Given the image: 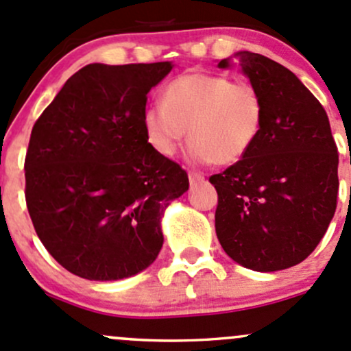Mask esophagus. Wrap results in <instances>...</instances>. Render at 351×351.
I'll return each instance as SVG.
<instances>
[{
  "mask_svg": "<svg viewBox=\"0 0 351 351\" xmlns=\"http://www.w3.org/2000/svg\"><path fill=\"white\" fill-rule=\"evenodd\" d=\"M188 178H190L191 185H197V183L204 182L205 175L202 171H190V173H188Z\"/></svg>",
  "mask_w": 351,
  "mask_h": 351,
  "instance_id": "34e87169",
  "label": "esophagus"
}]
</instances>
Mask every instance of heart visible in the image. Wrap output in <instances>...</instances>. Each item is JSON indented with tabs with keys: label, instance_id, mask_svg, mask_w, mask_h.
Returning <instances> with one entry per match:
<instances>
[{
	"label": "heart",
	"instance_id": "obj_1",
	"mask_svg": "<svg viewBox=\"0 0 351 351\" xmlns=\"http://www.w3.org/2000/svg\"><path fill=\"white\" fill-rule=\"evenodd\" d=\"M264 104L249 84L212 73H185L165 87L163 102L145 110L147 141L173 156L190 129L195 160L232 165L250 151L261 132Z\"/></svg>",
	"mask_w": 351,
	"mask_h": 351
}]
</instances>
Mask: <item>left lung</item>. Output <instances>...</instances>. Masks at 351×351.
<instances>
[{
	"instance_id": "left-lung-1",
	"label": "left lung",
	"mask_w": 351,
	"mask_h": 351,
	"mask_svg": "<svg viewBox=\"0 0 351 351\" xmlns=\"http://www.w3.org/2000/svg\"><path fill=\"white\" fill-rule=\"evenodd\" d=\"M237 57L264 119L249 153L210 176L217 237L243 267L281 271L302 263L326 234L340 186L338 147L326 110L291 70L259 53Z\"/></svg>"
}]
</instances>
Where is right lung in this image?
I'll return each mask as SVG.
<instances>
[{
  "label": "right lung",
  "instance_id": "right-lung-1",
  "mask_svg": "<svg viewBox=\"0 0 351 351\" xmlns=\"http://www.w3.org/2000/svg\"><path fill=\"white\" fill-rule=\"evenodd\" d=\"M173 65L88 64L36 119L25 198L50 256L88 281H116L154 263L161 217L188 175L147 143V92Z\"/></svg>",
  "mask_w": 351,
  "mask_h": 351
}]
</instances>
